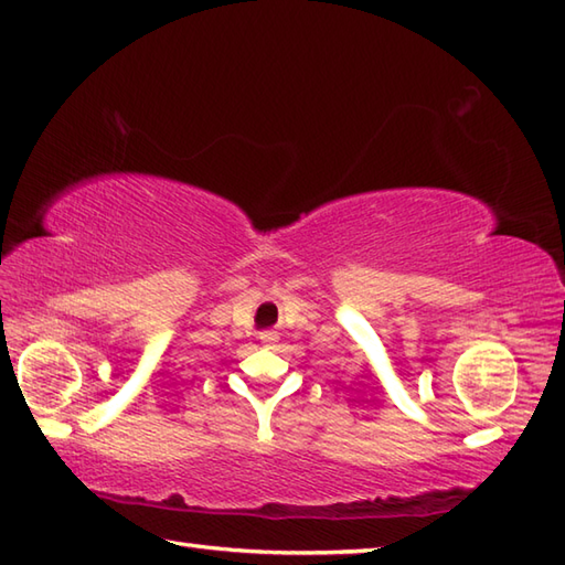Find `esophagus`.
I'll list each match as a JSON object with an SVG mask.
<instances>
[{"instance_id": "1", "label": "esophagus", "mask_w": 565, "mask_h": 565, "mask_svg": "<svg viewBox=\"0 0 565 565\" xmlns=\"http://www.w3.org/2000/svg\"><path fill=\"white\" fill-rule=\"evenodd\" d=\"M259 342L265 344V347H274L279 342V337H277V332H262L259 334Z\"/></svg>"}]
</instances>
